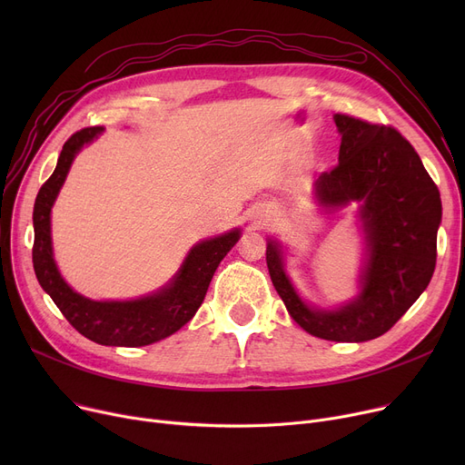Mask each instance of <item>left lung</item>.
I'll list each match as a JSON object with an SVG mask.
<instances>
[{
	"instance_id": "8db88e82",
	"label": "left lung",
	"mask_w": 465,
	"mask_h": 465,
	"mask_svg": "<svg viewBox=\"0 0 465 465\" xmlns=\"http://www.w3.org/2000/svg\"><path fill=\"white\" fill-rule=\"evenodd\" d=\"M333 120L339 163L314 181L312 198L328 211L358 205V294L333 309L311 305L284 270L286 252L277 237H267L265 260L288 314L307 333L361 343L392 328L430 284L443 207L420 156L400 132L347 114Z\"/></svg>"
}]
</instances>
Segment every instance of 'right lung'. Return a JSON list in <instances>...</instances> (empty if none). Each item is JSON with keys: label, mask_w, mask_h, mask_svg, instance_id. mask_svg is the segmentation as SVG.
I'll return each mask as SVG.
<instances>
[{"label": "right lung", "mask_w": 465, "mask_h": 465, "mask_svg": "<svg viewBox=\"0 0 465 465\" xmlns=\"http://www.w3.org/2000/svg\"><path fill=\"white\" fill-rule=\"evenodd\" d=\"M102 134L104 128L73 134L64 144L54 173L41 186L34 205V270L41 288L86 339L107 347H144L173 335L192 321L205 300L218 263L233 249L241 230L233 228L195 242L173 279L153 294L122 302H95L79 294L64 281L56 265L51 213L73 160Z\"/></svg>", "instance_id": "1"}]
</instances>
